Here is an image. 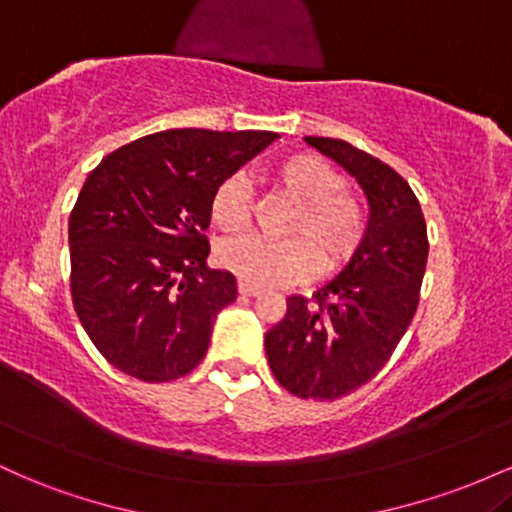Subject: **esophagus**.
Returning <instances> with one entry per match:
<instances>
[{"label":"esophagus","mask_w":512,"mask_h":512,"mask_svg":"<svg viewBox=\"0 0 512 512\" xmlns=\"http://www.w3.org/2000/svg\"><path fill=\"white\" fill-rule=\"evenodd\" d=\"M238 291H240V296H260V289H257V286H252V284H245V281H240L238 284Z\"/></svg>","instance_id":"34e87169"}]
</instances>
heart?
Returning a JSON list of instances; mask_svg holds the SVG:
<instances>
[{
	"label": "heart",
	"instance_id": "1",
	"mask_svg": "<svg viewBox=\"0 0 512 512\" xmlns=\"http://www.w3.org/2000/svg\"><path fill=\"white\" fill-rule=\"evenodd\" d=\"M274 190L293 202L284 223L289 240L243 238L223 245L219 260L231 274L252 286H289L310 279L317 269L334 274L344 269L366 243L370 211L366 199L346 187L339 168L325 158L296 151L269 170ZM211 223L236 236L252 221V204L238 178L223 180L209 202Z\"/></svg>",
	"mask_w": 512,
	"mask_h": 512
}]
</instances>
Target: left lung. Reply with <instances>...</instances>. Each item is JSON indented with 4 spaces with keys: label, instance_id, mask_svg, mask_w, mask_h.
<instances>
[{
    "label": "left lung",
    "instance_id": "obj_1",
    "mask_svg": "<svg viewBox=\"0 0 512 512\" xmlns=\"http://www.w3.org/2000/svg\"><path fill=\"white\" fill-rule=\"evenodd\" d=\"M361 182L370 202L366 243L313 298H286L264 334L274 378L301 399L332 402L373 380L414 320L428 260L426 219L409 182L344 139L305 137Z\"/></svg>",
    "mask_w": 512,
    "mask_h": 512
}]
</instances>
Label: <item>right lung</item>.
<instances>
[{
    "instance_id": "right-lung-1",
    "label": "right lung",
    "mask_w": 512,
    "mask_h": 512,
    "mask_svg": "<svg viewBox=\"0 0 512 512\" xmlns=\"http://www.w3.org/2000/svg\"><path fill=\"white\" fill-rule=\"evenodd\" d=\"M274 132L166 129L120 146L88 173L69 216L72 303L117 370L168 383L207 354L236 276L207 264L216 187Z\"/></svg>"
}]
</instances>
